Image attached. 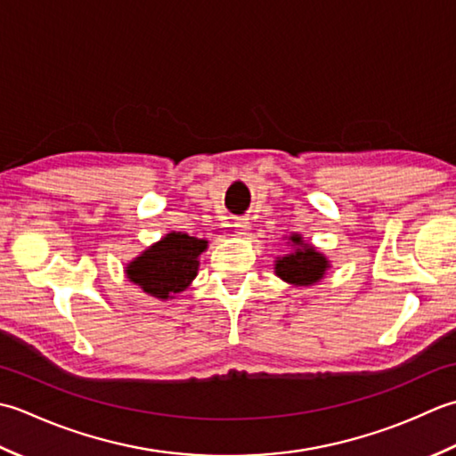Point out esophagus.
<instances>
[{
    "label": "esophagus",
    "instance_id": "1",
    "mask_svg": "<svg viewBox=\"0 0 456 456\" xmlns=\"http://www.w3.org/2000/svg\"><path fill=\"white\" fill-rule=\"evenodd\" d=\"M249 230H252V224H249L248 220H238L234 224V234L238 238H246L249 234Z\"/></svg>",
    "mask_w": 456,
    "mask_h": 456
}]
</instances>
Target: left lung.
Returning a JSON list of instances; mask_svg holds the SVG:
<instances>
[{
  "mask_svg": "<svg viewBox=\"0 0 456 456\" xmlns=\"http://www.w3.org/2000/svg\"><path fill=\"white\" fill-rule=\"evenodd\" d=\"M285 238L287 246H291L293 249L289 254L275 257V275L293 287L317 285L330 269L329 257L321 249L309 244V241L303 240V236L297 234V232Z\"/></svg>",
  "mask_w": 456,
  "mask_h": 456,
  "instance_id": "left-lung-1",
  "label": "left lung"
}]
</instances>
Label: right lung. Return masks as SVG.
I'll use <instances>...</instances> for the list:
<instances>
[{
    "instance_id": "1",
    "label": "right lung",
    "mask_w": 456,
    "mask_h": 456,
    "mask_svg": "<svg viewBox=\"0 0 456 456\" xmlns=\"http://www.w3.org/2000/svg\"><path fill=\"white\" fill-rule=\"evenodd\" d=\"M208 240L194 238L184 232H169L142 254L127 262L126 277L145 295L159 301L175 299L187 289L199 273V257L207 252Z\"/></svg>"
}]
</instances>
